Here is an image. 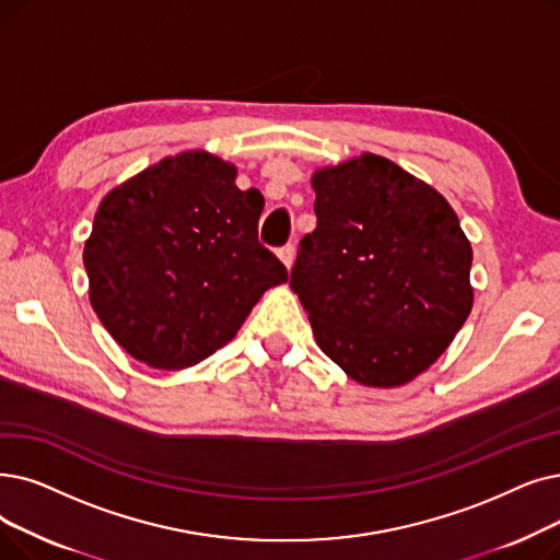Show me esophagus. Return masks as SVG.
I'll return each mask as SVG.
<instances>
[{
    "mask_svg": "<svg viewBox=\"0 0 560 560\" xmlns=\"http://www.w3.org/2000/svg\"><path fill=\"white\" fill-rule=\"evenodd\" d=\"M277 256H279V260L288 267H293V262H295V247L293 245H285V247H281L279 252H277Z\"/></svg>",
    "mask_w": 560,
    "mask_h": 560,
    "instance_id": "esophagus-1",
    "label": "esophagus"
}]
</instances>
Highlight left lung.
Here are the masks:
<instances>
[{
    "mask_svg": "<svg viewBox=\"0 0 560 560\" xmlns=\"http://www.w3.org/2000/svg\"><path fill=\"white\" fill-rule=\"evenodd\" d=\"M311 185L318 226L290 288L315 343L363 386H402L469 318L471 242L440 191L382 155L323 166Z\"/></svg>",
    "mask_w": 560,
    "mask_h": 560,
    "instance_id": "1",
    "label": "left lung"
}]
</instances>
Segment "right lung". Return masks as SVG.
Instances as JSON below:
<instances>
[{"label": "right lung", "instance_id": "right-lung-1", "mask_svg": "<svg viewBox=\"0 0 560 560\" xmlns=\"http://www.w3.org/2000/svg\"><path fill=\"white\" fill-rule=\"evenodd\" d=\"M237 168L185 151L114 187L95 210L89 300L116 343L145 366L180 371L224 348L267 288L288 281L258 242V189Z\"/></svg>", "mask_w": 560, "mask_h": 560}]
</instances>
